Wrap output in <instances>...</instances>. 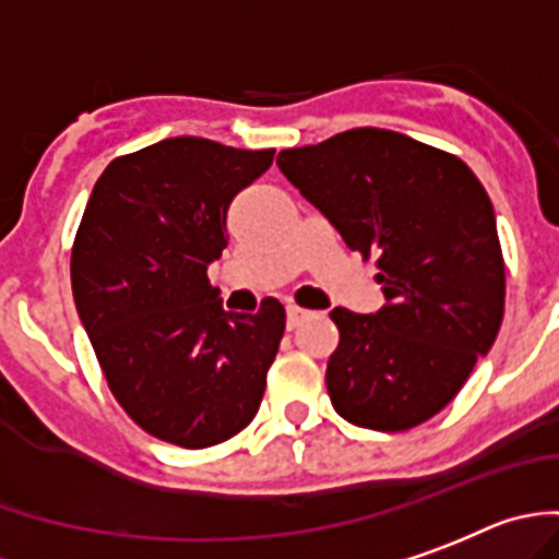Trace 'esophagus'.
Masks as SVG:
<instances>
[{
  "label": "esophagus",
  "mask_w": 559,
  "mask_h": 559,
  "mask_svg": "<svg viewBox=\"0 0 559 559\" xmlns=\"http://www.w3.org/2000/svg\"><path fill=\"white\" fill-rule=\"evenodd\" d=\"M306 314H309V311L300 309V306H289V309H286V325H289V329H295V325L304 323Z\"/></svg>",
  "instance_id": "1"
}]
</instances>
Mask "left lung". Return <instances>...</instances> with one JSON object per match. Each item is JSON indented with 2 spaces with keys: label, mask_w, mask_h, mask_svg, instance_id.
Returning a JSON list of instances; mask_svg holds the SVG:
<instances>
[{
  "label": "left lung",
  "mask_w": 559,
  "mask_h": 559,
  "mask_svg": "<svg viewBox=\"0 0 559 559\" xmlns=\"http://www.w3.org/2000/svg\"><path fill=\"white\" fill-rule=\"evenodd\" d=\"M278 169L365 259L386 304L336 306L325 370L348 424L406 431L435 417L496 342L504 259L496 214L467 164L395 130L356 128L281 150Z\"/></svg>",
  "instance_id": "left-lung-1"
}]
</instances>
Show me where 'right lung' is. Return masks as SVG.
<instances>
[{
    "label": "right lung",
    "mask_w": 559,
    "mask_h": 559,
    "mask_svg": "<svg viewBox=\"0 0 559 559\" xmlns=\"http://www.w3.org/2000/svg\"><path fill=\"white\" fill-rule=\"evenodd\" d=\"M275 150L178 135L110 160L72 248V292L114 399L180 449L230 440L255 417L286 311L223 309L209 264L228 245V205Z\"/></svg>",
    "instance_id": "1"
}]
</instances>
